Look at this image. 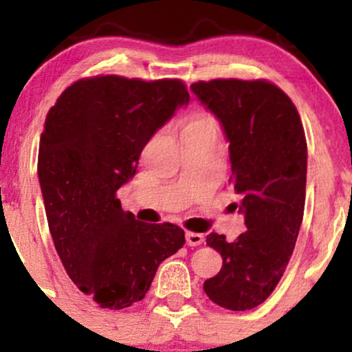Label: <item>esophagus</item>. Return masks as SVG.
Masks as SVG:
<instances>
[{
    "instance_id": "esophagus-1",
    "label": "esophagus",
    "mask_w": 352,
    "mask_h": 352,
    "mask_svg": "<svg viewBox=\"0 0 352 352\" xmlns=\"http://www.w3.org/2000/svg\"><path fill=\"white\" fill-rule=\"evenodd\" d=\"M185 240H187V245H190V246H199L205 241V236L201 235V233L187 232L185 233Z\"/></svg>"
}]
</instances>
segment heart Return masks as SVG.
Returning a JSON list of instances; mask_svg holds the SVG:
<instances>
[{
    "label": "heart",
    "instance_id": "heart-1",
    "mask_svg": "<svg viewBox=\"0 0 352 352\" xmlns=\"http://www.w3.org/2000/svg\"><path fill=\"white\" fill-rule=\"evenodd\" d=\"M207 122H213L212 117H208L205 114H197L195 117H193L192 122H190V124H207Z\"/></svg>",
    "mask_w": 352,
    "mask_h": 352
}]
</instances>
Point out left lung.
Returning <instances> with one entry per match:
<instances>
[{"mask_svg":"<svg viewBox=\"0 0 352 352\" xmlns=\"http://www.w3.org/2000/svg\"><path fill=\"white\" fill-rule=\"evenodd\" d=\"M227 137L232 180L246 232L235 241L210 233L221 270L204 283L221 308L246 311L276 288L302 221L308 147L292 99L266 80L215 79L190 86Z\"/></svg>","mask_w":352,"mask_h":352,"instance_id":"obj_1","label":"left lung"}]
</instances>
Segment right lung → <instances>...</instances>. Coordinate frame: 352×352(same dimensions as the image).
<instances>
[{"label": "right lung", "mask_w": 352, "mask_h": 352, "mask_svg": "<svg viewBox=\"0 0 352 352\" xmlns=\"http://www.w3.org/2000/svg\"><path fill=\"white\" fill-rule=\"evenodd\" d=\"M179 79H80L59 96L39 140L38 177L47 225L74 285L100 308L140 301L157 268L185 243L173 223L125 213L117 190L135 175L152 135L187 106Z\"/></svg>", "instance_id": "right-lung-1"}]
</instances>
